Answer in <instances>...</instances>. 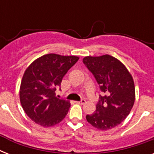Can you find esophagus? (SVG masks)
I'll return each instance as SVG.
<instances>
[{
    "instance_id": "1",
    "label": "esophagus",
    "mask_w": 154,
    "mask_h": 154,
    "mask_svg": "<svg viewBox=\"0 0 154 154\" xmlns=\"http://www.w3.org/2000/svg\"><path fill=\"white\" fill-rule=\"evenodd\" d=\"M86 102V101L85 100V99H82L80 101H77V103H78V104H80V105H83V104H85V103Z\"/></svg>"
}]
</instances>
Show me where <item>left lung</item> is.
I'll return each mask as SVG.
<instances>
[{"mask_svg":"<svg viewBox=\"0 0 154 154\" xmlns=\"http://www.w3.org/2000/svg\"><path fill=\"white\" fill-rule=\"evenodd\" d=\"M83 63L95 77L103 93L96 111L86 115L87 122L97 129L107 130L127 117L135 101V87L131 74L120 60L109 55L85 57Z\"/></svg>","mask_w":154,"mask_h":154,"instance_id":"1","label":"left lung"}]
</instances>
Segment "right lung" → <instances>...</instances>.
Instances as JSON below:
<instances>
[{
  "label": "right lung",
  "instance_id": "add662e5",
  "mask_svg": "<svg viewBox=\"0 0 154 154\" xmlns=\"http://www.w3.org/2000/svg\"><path fill=\"white\" fill-rule=\"evenodd\" d=\"M78 60L76 56L50 53L35 60L25 70L20 83V101L25 113L35 123L53 126L67 115L70 102L58 98L55 91Z\"/></svg>",
  "mask_w": 154,
  "mask_h": 154
}]
</instances>
